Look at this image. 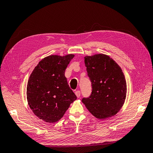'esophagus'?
<instances>
[{
    "instance_id": "esophagus-1",
    "label": "esophagus",
    "mask_w": 153,
    "mask_h": 153,
    "mask_svg": "<svg viewBox=\"0 0 153 153\" xmlns=\"http://www.w3.org/2000/svg\"><path fill=\"white\" fill-rule=\"evenodd\" d=\"M80 93H81L80 91H79V90H77L75 91V94L77 96V98H79V97L80 96Z\"/></svg>"
}]
</instances>
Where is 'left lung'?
Returning <instances> with one entry per match:
<instances>
[{
    "instance_id": "obj_1",
    "label": "left lung",
    "mask_w": 153,
    "mask_h": 153,
    "mask_svg": "<svg viewBox=\"0 0 153 153\" xmlns=\"http://www.w3.org/2000/svg\"><path fill=\"white\" fill-rule=\"evenodd\" d=\"M84 62L92 92L82 101L96 118L113 116L121 108L126 96V82L121 68L104 54L86 56Z\"/></svg>"
}]
</instances>
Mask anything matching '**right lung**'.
<instances>
[{
  "mask_svg": "<svg viewBox=\"0 0 153 153\" xmlns=\"http://www.w3.org/2000/svg\"><path fill=\"white\" fill-rule=\"evenodd\" d=\"M74 55H50L34 68L27 87V98L32 112L47 123L59 121L76 100L64 74Z\"/></svg>",
  "mask_w": 153,
  "mask_h": 153,
  "instance_id": "obj_1",
  "label": "right lung"
}]
</instances>
